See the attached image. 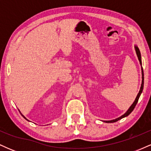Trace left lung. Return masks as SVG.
<instances>
[{
    "instance_id": "8db88e82",
    "label": "left lung",
    "mask_w": 151,
    "mask_h": 151,
    "mask_svg": "<svg viewBox=\"0 0 151 151\" xmlns=\"http://www.w3.org/2000/svg\"><path fill=\"white\" fill-rule=\"evenodd\" d=\"M135 48H136V55H137V57H138V60H139V62H140V64H141V65H142V63H141V52H140L139 49H138V48L136 46L135 47ZM141 70H142V84H141V89H140L139 92H138V95H137V96H136V99H135V101H134V102H133V104L131 105V106H130V108H129V109H128L127 111H126V113L124 114V115H122V116H120L119 118H118V119H114V120H111V121H104V122H106V123H114V122H116V121H117L120 120V119H123V118H124V117L127 116H129V114H131V112L133 111V109H134V108H135V106H136V104H137V103H138V99H139L140 96H141V94L142 91H143V84H144V81H143V80H144V74H143V68H142Z\"/></svg>"
}]
</instances>
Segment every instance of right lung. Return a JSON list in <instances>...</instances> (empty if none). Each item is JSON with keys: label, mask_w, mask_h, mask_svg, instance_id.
Here are the masks:
<instances>
[{"label": "right lung", "mask_w": 151, "mask_h": 151, "mask_svg": "<svg viewBox=\"0 0 151 151\" xmlns=\"http://www.w3.org/2000/svg\"><path fill=\"white\" fill-rule=\"evenodd\" d=\"M20 114H21V113H20ZM21 115H22V116H23V118H25V119H26V120H27V119H26V118H25V116H23V115H22V114H21ZM27 121H28V120H27Z\"/></svg>", "instance_id": "right-lung-1"}]
</instances>
